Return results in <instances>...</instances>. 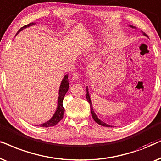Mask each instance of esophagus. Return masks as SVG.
<instances>
[{"label": "esophagus", "instance_id": "obj_1", "mask_svg": "<svg viewBox=\"0 0 161 161\" xmlns=\"http://www.w3.org/2000/svg\"><path fill=\"white\" fill-rule=\"evenodd\" d=\"M79 77V74L77 72H74L72 75V79H74V80H78Z\"/></svg>", "mask_w": 161, "mask_h": 161}]
</instances>
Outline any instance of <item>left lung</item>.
Listing matches in <instances>:
<instances>
[{"instance_id":"left-lung-1","label":"left lung","mask_w":161,"mask_h":161,"mask_svg":"<svg viewBox=\"0 0 161 161\" xmlns=\"http://www.w3.org/2000/svg\"><path fill=\"white\" fill-rule=\"evenodd\" d=\"M130 27L132 28V29H136L135 26H132V25H130ZM143 34L144 36H147V34L145 33H143ZM86 98L87 100V102H89L90 104V106H91V115H92V117H93V119L94 121H95L96 123H98L99 125H102V126H104V127H113V126H110L109 125V124H107L106 123H104V122H103L101 121V120L98 119L97 117V115H96V113H94L93 111V107H92V103H91V97H90V94H89V92H88V89H87V93H86Z\"/></svg>"}]
</instances>
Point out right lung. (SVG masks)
I'll use <instances>...</instances> for the list:
<instances>
[{"instance_id": "obj_1", "label": "right lung", "mask_w": 161, "mask_h": 161, "mask_svg": "<svg viewBox=\"0 0 161 161\" xmlns=\"http://www.w3.org/2000/svg\"><path fill=\"white\" fill-rule=\"evenodd\" d=\"M35 25V23H31L29 24L26 25H24L22 28H20L18 31V33L16 34V35L18 34L20 31H22L25 28L31 26V25ZM15 35V36H16ZM69 88V83H68V74H66L63 80H62L60 87H59V96H58V102H57V108L54 114L52 116V118L49 120V121L45 122V123L40 124V127H53V126H55L56 124H57L58 122H59L63 119L64 113H65V109L63 108V102L64 99V97H65V93H67L68 90Z\"/></svg>"}]
</instances>
